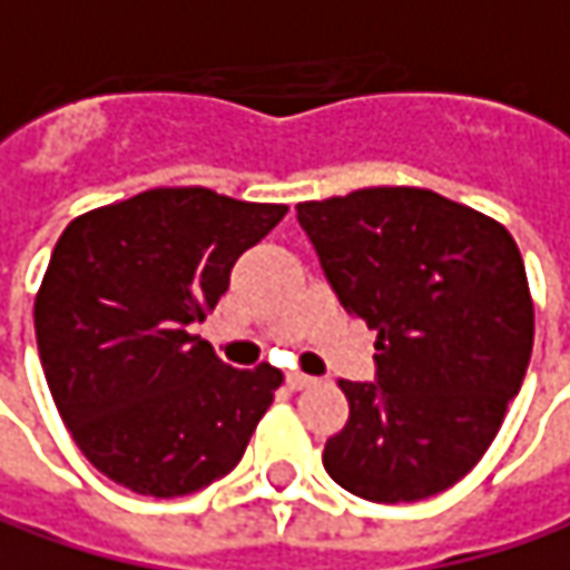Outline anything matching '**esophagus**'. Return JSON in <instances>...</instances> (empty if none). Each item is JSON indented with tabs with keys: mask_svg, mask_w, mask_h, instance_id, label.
Returning a JSON list of instances; mask_svg holds the SVG:
<instances>
[{
	"mask_svg": "<svg viewBox=\"0 0 570 570\" xmlns=\"http://www.w3.org/2000/svg\"><path fill=\"white\" fill-rule=\"evenodd\" d=\"M315 383L312 376H306V373H299V370H293V373H286V385L296 392V389H309V385Z\"/></svg>",
	"mask_w": 570,
	"mask_h": 570,
	"instance_id": "esophagus-1",
	"label": "esophagus"
}]
</instances>
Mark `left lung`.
<instances>
[{
  "mask_svg": "<svg viewBox=\"0 0 570 570\" xmlns=\"http://www.w3.org/2000/svg\"><path fill=\"white\" fill-rule=\"evenodd\" d=\"M341 306L376 332V383L341 380L351 417L325 472L376 504L456 484L498 436L532 354V296L508 229L424 187L296 204Z\"/></svg>",
  "mask_w": 570,
  "mask_h": 570,
  "instance_id": "left-lung-1",
  "label": "left lung"
}]
</instances>
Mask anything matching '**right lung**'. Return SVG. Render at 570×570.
Masks as SVG:
<instances>
[{"label":"right lung","instance_id":"right-lung-1","mask_svg":"<svg viewBox=\"0 0 570 570\" xmlns=\"http://www.w3.org/2000/svg\"><path fill=\"white\" fill-rule=\"evenodd\" d=\"M284 213L210 187H153L62 229L35 332L62 424L101 475L181 498L236 469L284 373L223 363L194 325Z\"/></svg>","mask_w":570,"mask_h":570}]
</instances>
